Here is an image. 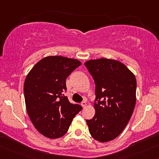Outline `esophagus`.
<instances>
[{
	"mask_svg": "<svg viewBox=\"0 0 159 159\" xmlns=\"http://www.w3.org/2000/svg\"><path fill=\"white\" fill-rule=\"evenodd\" d=\"M81 106H82L83 108H85V107H86V106H87V102H86V101H83V102H81Z\"/></svg>",
	"mask_w": 159,
	"mask_h": 159,
	"instance_id": "34e87169",
	"label": "esophagus"
}]
</instances>
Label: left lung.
I'll return each mask as SVG.
<instances>
[{
  "instance_id": "1",
  "label": "left lung",
  "mask_w": 159,
  "mask_h": 159,
  "mask_svg": "<svg viewBox=\"0 0 159 159\" xmlns=\"http://www.w3.org/2000/svg\"><path fill=\"white\" fill-rule=\"evenodd\" d=\"M96 85L95 116L87 120L89 132L101 143L116 139L130 121L136 104L137 81L125 64L111 59L84 63Z\"/></svg>"
}]
</instances>
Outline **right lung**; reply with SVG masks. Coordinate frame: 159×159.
<instances>
[{"instance_id": "obj_1", "label": "right lung", "mask_w": 159, "mask_h": 159, "mask_svg": "<svg viewBox=\"0 0 159 159\" xmlns=\"http://www.w3.org/2000/svg\"><path fill=\"white\" fill-rule=\"evenodd\" d=\"M81 65L75 59L49 56L38 62L26 76V110L34 128L44 137H62L82 109L78 104H71L63 94L66 78Z\"/></svg>"}]
</instances>
